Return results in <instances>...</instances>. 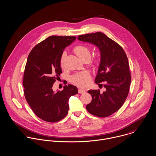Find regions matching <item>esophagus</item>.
Wrapping results in <instances>:
<instances>
[{
  "instance_id": "obj_1",
  "label": "esophagus",
  "mask_w": 156,
  "mask_h": 156,
  "mask_svg": "<svg viewBox=\"0 0 156 156\" xmlns=\"http://www.w3.org/2000/svg\"><path fill=\"white\" fill-rule=\"evenodd\" d=\"M78 92H79V94H84L85 92H86V91H85V90L82 89H80V88L78 89Z\"/></svg>"
}]
</instances>
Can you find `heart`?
<instances>
[{"label": "heart", "instance_id": "1", "mask_svg": "<svg viewBox=\"0 0 156 156\" xmlns=\"http://www.w3.org/2000/svg\"><path fill=\"white\" fill-rule=\"evenodd\" d=\"M74 52L81 60H83L86 58L90 59V51L89 48L85 45H78L74 48ZM66 55V52H64L61 57V66L63 67L64 60ZM99 58H97L94 61L95 65H97L99 62ZM92 78L90 73L88 71H83L80 73L76 74L72 77V82L74 84L81 87H85L90 84L91 82Z\"/></svg>", "mask_w": 156, "mask_h": 156}]
</instances>
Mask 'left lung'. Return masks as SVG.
Returning <instances> with one entry per match:
<instances>
[{"label":"left lung","mask_w":156,"mask_h":156,"mask_svg":"<svg viewBox=\"0 0 156 156\" xmlns=\"http://www.w3.org/2000/svg\"><path fill=\"white\" fill-rule=\"evenodd\" d=\"M77 39L99 49L100 63L95 82L98 85L104 82L105 88L102 93L99 90L87 91L92 100L86 110L97 117H108L121 108L128 97L131 82L128 58L118 43L101 32L80 35Z\"/></svg>","instance_id":"left-lung-1"}]
</instances>
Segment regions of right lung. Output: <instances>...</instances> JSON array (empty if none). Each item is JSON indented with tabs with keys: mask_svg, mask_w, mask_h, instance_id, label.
I'll return each instance as SVG.
<instances>
[{
	"mask_svg": "<svg viewBox=\"0 0 156 156\" xmlns=\"http://www.w3.org/2000/svg\"><path fill=\"white\" fill-rule=\"evenodd\" d=\"M75 36H49L35 46L28 55L23 86L26 99L34 114L43 120L57 122L64 119L69 109L70 97L78 93L77 87L66 85L62 90L52 86L62 73L61 57Z\"/></svg>",
	"mask_w": 156,
	"mask_h": 156,
	"instance_id": "obj_1",
	"label": "right lung"
}]
</instances>
